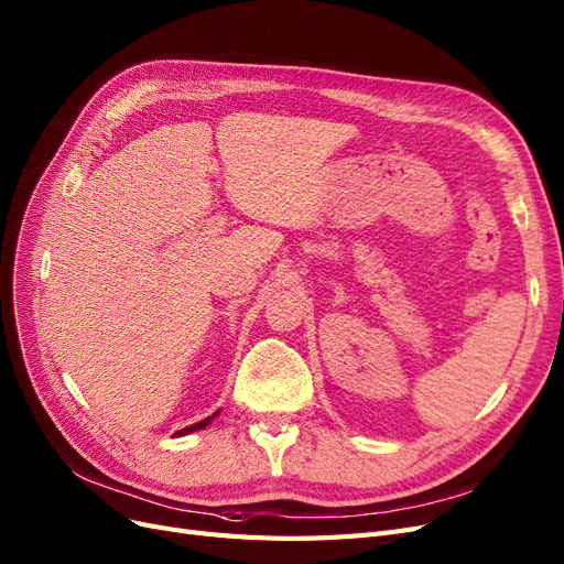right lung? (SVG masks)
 I'll list each match as a JSON object with an SVG mask.
<instances>
[{"label": "right lung", "instance_id": "add662e5", "mask_svg": "<svg viewBox=\"0 0 564 564\" xmlns=\"http://www.w3.org/2000/svg\"><path fill=\"white\" fill-rule=\"evenodd\" d=\"M218 415V411L214 413V415H208V419H204V421H199V423H195V425H191V427H183V430H178L174 436H183V434H191V432H197V430H204L208 423H212L214 419Z\"/></svg>", "mask_w": 564, "mask_h": 564}]
</instances>
